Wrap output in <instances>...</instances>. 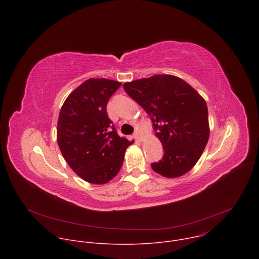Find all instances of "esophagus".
Listing matches in <instances>:
<instances>
[{"mask_svg":"<svg viewBox=\"0 0 259 259\" xmlns=\"http://www.w3.org/2000/svg\"><path fill=\"white\" fill-rule=\"evenodd\" d=\"M133 137H134V139H135V140H137V141H141V135L139 134V132H135V133L133 134Z\"/></svg>","mask_w":259,"mask_h":259,"instance_id":"esophagus-1","label":"esophagus"}]
</instances>
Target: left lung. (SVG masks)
Listing matches in <instances>:
<instances>
[{"mask_svg": "<svg viewBox=\"0 0 259 259\" xmlns=\"http://www.w3.org/2000/svg\"><path fill=\"white\" fill-rule=\"evenodd\" d=\"M126 93L150 115L164 155L152 168L165 177L190 171L209 139L208 108L201 95L186 81L155 75L123 86Z\"/></svg>", "mask_w": 259, "mask_h": 259, "instance_id": "obj_1", "label": "left lung"}]
</instances>
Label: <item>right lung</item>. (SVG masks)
Returning a JSON list of instances; mask_svg holds the SVG:
<instances>
[{"mask_svg": "<svg viewBox=\"0 0 259 259\" xmlns=\"http://www.w3.org/2000/svg\"><path fill=\"white\" fill-rule=\"evenodd\" d=\"M121 86L107 79H89L71 92L58 117L57 142L69 167L84 180L106 183L120 171L133 141L119 136L106 104Z\"/></svg>", "mask_w": 259, "mask_h": 259, "instance_id": "1", "label": "right lung"}]
</instances>
